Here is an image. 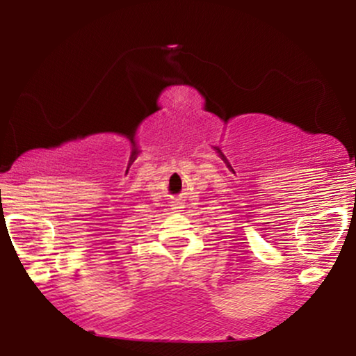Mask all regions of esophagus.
<instances>
[{"mask_svg": "<svg viewBox=\"0 0 356 356\" xmlns=\"http://www.w3.org/2000/svg\"><path fill=\"white\" fill-rule=\"evenodd\" d=\"M178 201H173V204H172V206H173V209H178Z\"/></svg>", "mask_w": 356, "mask_h": 356, "instance_id": "1", "label": "esophagus"}]
</instances>
